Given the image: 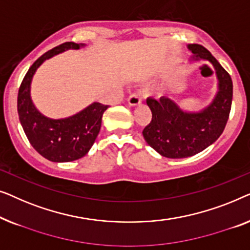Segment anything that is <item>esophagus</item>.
I'll return each mask as SVG.
<instances>
[{
    "instance_id": "obj_1",
    "label": "esophagus",
    "mask_w": 250,
    "mask_h": 250,
    "mask_svg": "<svg viewBox=\"0 0 250 250\" xmlns=\"http://www.w3.org/2000/svg\"><path fill=\"white\" fill-rule=\"evenodd\" d=\"M140 103H142V98H140L139 95L133 94L128 98V104L130 106H137V105H139Z\"/></svg>"
}]
</instances>
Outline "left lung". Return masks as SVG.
<instances>
[{
    "mask_svg": "<svg viewBox=\"0 0 250 250\" xmlns=\"http://www.w3.org/2000/svg\"><path fill=\"white\" fill-rule=\"evenodd\" d=\"M192 55L189 63L206 61L213 65L217 79V91L209 104L199 111L184 110L167 96L147 98L152 121L143 130L146 143L167 159H185L196 155L215 143L222 135L232 103L231 77L217 60L198 44H189Z\"/></svg>",
    "mask_w": 250,
    "mask_h": 250,
    "instance_id": "left-lung-1",
    "label": "left lung"
}]
</instances>
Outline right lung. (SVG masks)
<instances>
[{"mask_svg":"<svg viewBox=\"0 0 250 250\" xmlns=\"http://www.w3.org/2000/svg\"><path fill=\"white\" fill-rule=\"evenodd\" d=\"M86 44L68 42L52 48L28 70L18 93V114L20 124L31 146L48 161L62 163L82 159L89 152L97 138L102 117L108 105L94 102L78 113L68 118L45 117L31 100V82L37 69L48 59L69 50H80Z\"/></svg>","mask_w":250,"mask_h":250,"instance_id":"right-lung-1","label":"right lung"}]
</instances>
